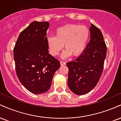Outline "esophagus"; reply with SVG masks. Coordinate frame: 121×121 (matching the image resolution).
Masks as SVG:
<instances>
[{
  "label": "esophagus",
  "mask_w": 121,
  "mask_h": 121,
  "mask_svg": "<svg viewBox=\"0 0 121 121\" xmlns=\"http://www.w3.org/2000/svg\"><path fill=\"white\" fill-rule=\"evenodd\" d=\"M66 64V63H65V62H64V61H60V65H65Z\"/></svg>",
  "instance_id": "34e87169"
}]
</instances>
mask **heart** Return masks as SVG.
I'll return each mask as SVG.
<instances>
[{
	"label": "heart",
	"instance_id": "1",
	"mask_svg": "<svg viewBox=\"0 0 121 121\" xmlns=\"http://www.w3.org/2000/svg\"><path fill=\"white\" fill-rule=\"evenodd\" d=\"M89 36V29L84 25L69 24L58 28L55 30V37L47 39L49 53L52 56H57L64 45L66 49L62 53V57L72 55L78 56L85 49Z\"/></svg>",
	"mask_w": 121,
	"mask_h": 121
}]
</instances>
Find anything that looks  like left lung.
Instances as JSON below:
<instances>
[{"instance_id":"8db88e82","label":"left lung","mask_w":121,"mask_h":121,"mask_svg":"<svg viewBox=\"0 0 121 121\" xmlns=\"http://www.w3.org/2000/svg\"><path fill=\"white\" fill-rule=\"evenodd\" d=\"M91 26V39L84 52L75 61L66 63L69 88L77 95L86 94L96 86L103 72L106 56L107 47L103 35L98 27Z\"/></svg>"}]
</instances>
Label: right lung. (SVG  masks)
<instances>
[{
    "label": "right lung",
    "mask_w": 121,
    "mask_h": 121,
    "mask_svg": "<svg viewBox=\"0 0 121 121\" xmlns=\"http://www.w3.org/2000/svg\"><path fill=\"white\" fill-rule=\"evenodd\" d=\"M49 23L33 22L19 35L13 48L15 70L21 84L39 94L51 87L60 61L48 53L47 31Z\"/></svg>",
    "instance_id": "obj_1"
}]
</instances>
